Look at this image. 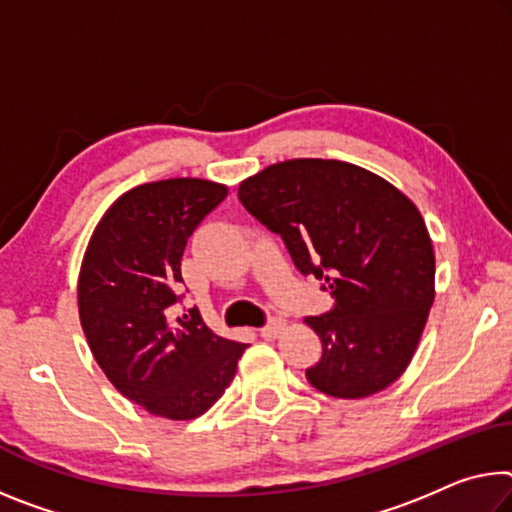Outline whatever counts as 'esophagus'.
I'll use <instances>...</instances> for the list:
<instances>
[{
	"label": "esophagus",
	"instance_id": "obj_1",
	"mask_svg": "<svg viewBox=\"0 0 512 512\" xmlns=\"http://www.w3.org/2000/svg\"><path fill=\"white\" fill-rule=\"evenodd\" d=\"M285 326H287V323L282 319H273V321L266 323L264 328H259V335H262L264 339H275L282 330H285Z\"/></svg>",
	"mask_w": 512,
	"mask_h": 512
}]
</instances>
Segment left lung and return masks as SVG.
Masks as SVG:
<instances>
[{"instance_id":"left-lung-1","label":"left lung","mask_w":512,"mask_h":512,"mask_svg":"<svg viewBox=\"0 0 512 512\" xmlns=\"http://www.w3.org/2000/svg\"><path fill=\"white\" fill-rule=\"evenodd\" d=\"M241 205L280 234L303 275L323 280L332 310L307 316L321 360L305 371L337 399H364L408 367L435 298V253L408 196L360 166L291 159L239 186Z\"/></svg>"}]
</instances>
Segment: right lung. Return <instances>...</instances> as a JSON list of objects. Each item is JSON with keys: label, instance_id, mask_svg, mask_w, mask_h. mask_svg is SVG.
<instances>
[{"label": "right lung", "instance_id": "obj_1", "mask_svg": "<svg viewBox=\"0 0 512 512\" xmlns=\"http://www.w3.org/2000/svg\"><path fill=\"white\" fill-rule=\"evenodd\" d=\"M227 186L175 177L120 196L79 273V319L95 362L150 415L186 421L221 399L248 344L218 337L198 310L173 319L186 241Z\"/></svg>", "mask_w": 512, "mask_h": 512}]
</instances>
